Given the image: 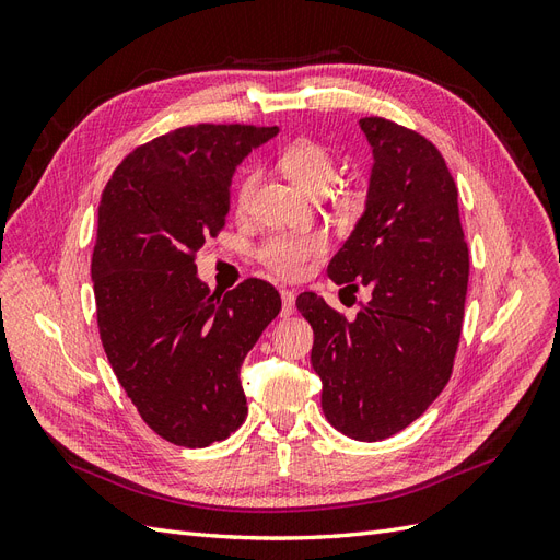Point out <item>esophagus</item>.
<instances>
[{"label": "esophagus", "mask_w": 560, "mask_h": 560, "mask_svg": "<svg viewBox=\"0 0 560 560\" xmlns=\"http://www.w3.org/2000/svg\"><path fill=\"white\" fill-rule=\"evenodd\" d=\"M280 296H282V315L290 317L294 313V301H296V294L292 290H280Z\"/></svg>", "instance_id": "1"}]
</instances>
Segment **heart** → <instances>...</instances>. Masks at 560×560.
Instances as JSON below:
<instances>
[{
  "label": "heart",
  "instance_id": "1",
  "mask_svg": "<svg viewBox=\"0 0 560 560\" xmlns=\"http://www.w3.org/2000/svg\"><path fill=\"white\" fill-rule=\"evenodd\" d=\"M278 163L282 171L290 175L303 191H308L313 196L325 194L329 186L334 184L338 175V159L334 151L315 140H294L292 144H287ZM254 182H257V173L247 167L238 175L233 184V208L235 212H247L249 202H252V191H254ZM338 202L343 208H352L354 194L352 191H341L338 194ZM327 252V238L322 233H273L257 247V261L278 278L292 280L299 278L306 266L322 257Z\"/></svg>",
  "mask_w": 560,
  "mask_h": 560
}]
</instances>
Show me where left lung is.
Masks as SVG:
<instances>
[{
  "label": "left lung",
  "instance_id": "obj_1",
  "mask_svg": "<svg viewBox=\"0 0 560 560\" xmlns=\"http://www.w3.org/2000/svg\"><path fill=\"white\" fill-rule=\"evenodd\" d=\"M374 149L366 210L327 273L343 290L366 287L354 319L303 292L322 411L358 442L411 425L446 387L460 343L469 252L457 186L439 149L383 116L360 121Z\"/></svg>",
  "mask_w": 560,
  "mask_h": 560
}]
</instances>
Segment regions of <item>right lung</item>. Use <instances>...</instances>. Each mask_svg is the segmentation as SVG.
<instances>
[{"label": "right lung", "mask_w": 560, "mask_h": 560, "mask_svg": "<svg viewBox=\"0 0 560 560\" xmlns=\"http://www.w3.org/2000/svg\"><path fill=\"white\" fill-rule=\"evenodd\" d=\"M276 132L175 128L130 151L100 198L91 261L100 338L140 418L175 446L222 442L247 416L241 364L282 301L257 278L210 294L196 254L226 226L235 165Z\"/></svg>", "instance_id": "add662e5"}]
</instances>
